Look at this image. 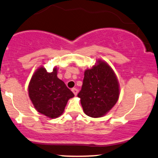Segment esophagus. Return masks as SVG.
<instances>
[{"label":"esophagus","mask_w":158,"mask_h":158,"mask_svg":"<svg viewBox=\"0 0 158 158\" xmlns=\"http://www.w3.org/2000/svg\"><path fill=\"white\" fill-rule=\"evenodd\" d=\"M72 91L73 92V93H74V96H77V89H76V88H73V89H72Z\"/></svg>","instance_id":"obj_1"}]
</instances>
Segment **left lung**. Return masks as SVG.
Listing matches in <instances>:
<instances>
[{
    "label": "left lung",
    "mask_w": 158,
    "mask_h": 158,
    "mask_svg": "<svg viewBox=\"0 0 158 158\" xmlns=\"http://www.w3.org/2000/svg\"><path fill=\"white\" fill-rule=\"evenodd\" d=\"M118 80L111 67L99 59L84 72L81 90L77 94L84 113L91 118H101L114 106L119 99Z\"/></svg>",
    "instance_id": "left-lung-1"
}]
</instances>
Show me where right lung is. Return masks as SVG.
<instances>
[{"mask_svg":"<svg viewBox=\"0 0 158 158\" xmlns=\"http://www.w3.org/2000/svg\"><path fill=\"white\" fill-rule=\"evenodd\" d=\"M56 67L47 72L43 66L32 75L28 84V96L35 109L50 118L62 114L69 99L74 95L57 77Z\"/></svg>","mask_w":158,"mask_h":158,"instance_id":"obj_1","label":"right lung"}]
</instances>
